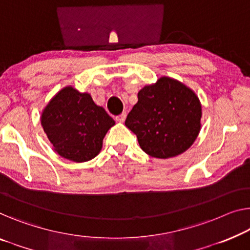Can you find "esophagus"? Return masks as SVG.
Here are the masks:
<instances>
[{"instance_id": "1", "label": "esophagus", "mask_w": 250, "mask_h": 250, "mask_svg": "<svg viewBox=\"0 0 250 250\" xmlns=\"http://www.w3.org/2000/svg\"><path fill=\"white\" fill-rule=\"evenodd\" d=\"M126 118V113H121L120 115H118V117H115V120H117L118 122H125Z\"/></svg>"}]
</instances>
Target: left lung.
<instances>
[{
    "instance_id": "left-lung-1",
    "label": "left lung",
    "mask_w": 250,
    "mask_h": 250,
    "mask_svg": "<svg viewBox=\"0 0 250 250\" xmlns=\"http://www.w3.org/2000/svg\"><path fill=\"white\" fill-rule=\"evenodd\" d=\"M202 106L191 88L163 76L138 93L125 125L140 148L155 158H170L192 146L201 129Z\"/></svg>"
}]
</instances>
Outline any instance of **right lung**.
Masks as SVG:
<instances>
[{
    "label": "right lung",
    "instance_id": "obj_1",
    "mask_svg": "<svg viewBox=\"0 0 250 250\" xmlns=\"http://www.w3.org/2000/svg\"><path fill=\"white\" fill-rule=\"evenodd\" d=\"M114 120L88 93L72 86L61 89L42 113V125L59 156L72 162L91 161L102 149Z\"/></svg>",
    "mask_w": 250,
    "mask_h": 250
}]
</instances>
